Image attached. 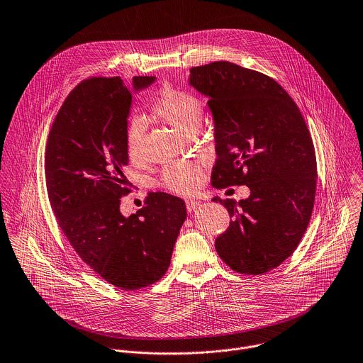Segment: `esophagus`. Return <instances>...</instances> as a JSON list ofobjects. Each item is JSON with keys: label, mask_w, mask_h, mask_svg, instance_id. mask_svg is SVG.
Listing matches in <instances>:
<instances>
[{"label": "esophagus", "mask_w": 363, "mask_h": 363, "mask_svg": "<svg viewBox=\"0 0 363 363\" xmlns=\"http://www.w3.org/2000/svg\"><path fill=\"white\" fill-rule=\"evenodd\" d=\"M185 205H186L188 212H192V211H195L201 205V202L195 201V199H188V201H185Z\"/></svg>", "instance_id": "34e87169"}]
</instances>
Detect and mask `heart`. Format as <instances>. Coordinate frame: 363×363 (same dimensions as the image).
<instances>
[{
  "label": "heart",
  "instance_id": "1",
  "mask_svg": "<svg viewBox=\"0 0 363 363\" xmlns=\"http://www.w3.org/2000/svg\"><path fill=\"white\" fill-rule=\"evenodd\" d=\"M152 113L184 134L199 128L202 101L195 94L175 87H162L151 106ZM145 124L134 118L125 133V150L131 162L140 164L144 158ZM205 162L202 160H184L171 162L162 172V184L177 194H192L203 182Z\"/></svg>",
  "mask_w": 363,
  "mask_h": 363
}]
</instances>
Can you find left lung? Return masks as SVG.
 I'll list each match as a JSON object with an SVG mask.
<instances>
[{
	"label": "left lung",
	"mask_w": 363,
	"mask_h": 363,
	"mask_svg": "<svg viewBox=\"0 0 363 363\" xmlns=\"http://www.w3.org/2000/svg\"><path fill=\"white\" fill-rule=\"evenodd\" d=\"M189 72L215 123L212 186L250 189L239 202L213 198L233 218L215 249L240 274L267 273L294 253L311 219L317 160L310 130L290 94L260 72L226 60Z\"/></svg>",
	"instance_id": "1"
}]
</instances>
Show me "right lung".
Wrapping results in <instances>:
<instances>
[{
    "label": "right lung",
    "mask_w": 363,
    "mask_h": 363,
    "mask_svg": "<svg viewBox=\"0 0 363 363\" xmlns=\"http://www.w3.org/2000/svg\"><path fill=\"white\" fill-rule=\"evenodd\" d=\"M155 82L133 77V89L116 77L79 83L57 111L45 150V181L50 208L80 259L121 290H138L168 270L186 219L185 202L150 192L145 206L128 218L120 212L127 118L133 91Z\"/></svg>",
    "instance_id": "obj_1"
}]
</instances>
